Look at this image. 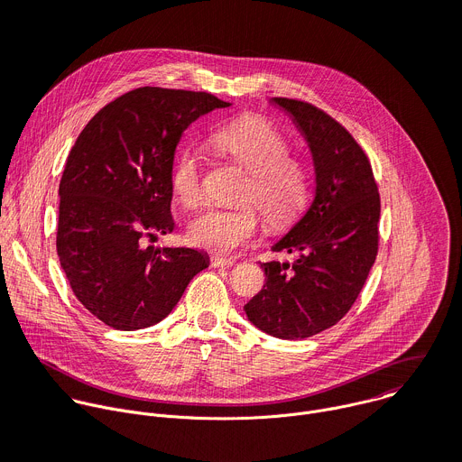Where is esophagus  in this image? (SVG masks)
I'll return each mask as SVG.
<instances>
[{
    "mask_svg": "<svg viewBox=\"0 0 462 462\" xmlns=\"http://www.w3.org/2000/svg\"><path fill=\"white\" fill-rule=\"evenodd\" d=\"M210 263H212V267L219 269V267H232L236 261H234L232 257H219V255H214V257H210Z\"/></svg>",
    "mask_w": 462,
    "mask_h": 462,
    "instance_id": "1",
    "label": "esophagus"
}]
</instances>
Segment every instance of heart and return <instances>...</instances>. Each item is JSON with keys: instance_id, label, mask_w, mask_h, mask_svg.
Segmentation results:
<instances>
[{"instance_id": "obj_1", "label": "heart", "mask_w": 462, "mask_h": 462, "mask_svg": "<svg viewBox=\"0 0 462 462\" xmlns=\"http://www.w3.org/2000/svg\"><path fill=\"white\" fill-rule=\"evenodd\" d=\"M216 153L246 171L236 208H207L188 226V241L214 252H232L248 243L259 226L255 206L273 230L291 226L305 210L310 195V173L305 162L291 157L282 131L261 116H241L212 135ZM175 199L195 208L203 201V164L193 146H182L171 164ZM254 206L252 208L251 205Z\"/></svg>"}]
</instances>
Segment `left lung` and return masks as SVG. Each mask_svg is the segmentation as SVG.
I'll return each mask as SVG.
<instances>
[{
	"instance_id": "8db88e82",
	"label": "left lung",
	"mask_w": 462,
	"mask_h": 462,
	"mask_svg": "<svg viewBox=\"0 0 462 462\" xmlns=\"http://www.w3.org/2000/svg\"><path fill=\"white\" fill-rule=\"evenodd\" d=\"M305 137L316 189L307 214L273 250L292 261L261 263L265 285L245 305L263 333L301 340L337 325L356 301L378 252L380 195L371 162L331 115L294 98H273Z\"/></svg>"
}]
</instances>
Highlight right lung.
Here are the masks:
<instances>
[{
  "instance_id": "obj_1",
  "label": "right lung",
  "mask_w": 462,
  "mask_h": 462,
  "mask_svg": "<svg viewBox=\"0 0 462 462\" xmlns=\"http://www.w3.org/2000/svg\"><path fill=\"white\" fill-rule=\"evenodd\" d=\"M228 102L203 91L139 88L82 129L60 180L56 252L79 301L118 331L159 323L208 255L143 246L175 228L171 164L184 129Z\"/></svg>"
}]
</instances>
